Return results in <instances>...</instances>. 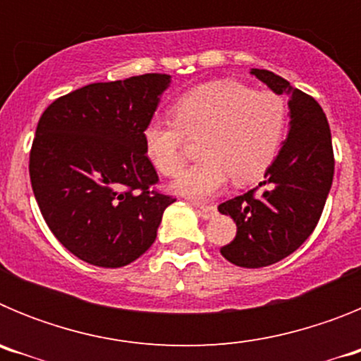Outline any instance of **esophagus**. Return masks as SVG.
Masks as SVG:
<instances>
[{
    "label": "esophagus",
    "instance_id": "obj_1",
    "mask_svg": "<svg viewBox=\"0 0 361 361\" xmlns=\"http://www.w3.org/2000/svg\"><path fill=\"white\" fill-rule=\"evenodd\" d=\"M199 215L204 220H212L216 215L215 206H199Z\"/></svg>",
    "mask_w": 361,
    "mask_h": 361
}]
</instances>
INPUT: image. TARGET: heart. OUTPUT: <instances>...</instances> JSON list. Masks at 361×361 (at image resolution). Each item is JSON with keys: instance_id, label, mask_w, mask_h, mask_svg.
Returning a JSON list of instances; mask_svg holds the SVG:
<instances>
[{"instance_id": "obj_1", "label": "heart", "mask_w": 361, "mask_h": 361, "mask_svg": "<svg viewBox=\"0 0 361 361\" xmlns=\"http://www.w3.org/2000/svg\"><path fill=\"white\" fill-rule=\"evenodd\" d=\"M173 117L146 123V157L162 175L175 177L184 166V135L202 137V161L180 175L173 191L208 200L224 188L229 175L237 184L262 177L282 145L288 108L271 92H253L237 81H213L178 97Z\"/></svg>"}]
</instances>
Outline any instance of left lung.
Masks as SVG:
<instances>
[{
    "mask_svg": "<svg viewBox=\"0 0 361 361\" xmlns=\"http://www.w3.org/2000/svg\"><path fill=\"white\" fill-rule=\"evenodd\" d=\"M250 73L275 94L288 95L289 132L258 188L219 206L237 224V235L220 253L235 266L266 267L298 250L314 231L333 184L334 155L327 117L311 95L269 70Z\"/></svg>",
    "mask_w": 361,
    "mask_h": 361,
    "instance_id": "obj_1",
    "label": "left lung"
}]
</instances>
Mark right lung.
<instances>
[{
	"mask_svg": "<svg viewBox=\"0 0 361 361\" xmlns=\"http://www.w3.org/2000/svg\"><path fill=\"white\" fill-rule=\"evenodd\" d=\"M171 75L94 82L43 111L30 152V183L44 222L66 250L99 267H123L155 242L175 199L153 190L142 128Z\"/></svg>",
	"mask_w": 361,
	"mask_h": 361,
	"instance_id": "obj_1",
	"label": "right lung"
}]
</instances>
